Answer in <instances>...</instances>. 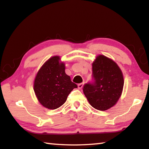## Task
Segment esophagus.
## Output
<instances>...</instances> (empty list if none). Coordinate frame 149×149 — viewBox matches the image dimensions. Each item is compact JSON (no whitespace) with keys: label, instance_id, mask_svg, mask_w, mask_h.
I'll return each mask as SVG.
<instances>
[{"label":"esophagus","instance_id":"34e87169","mask_svg":"<svg viewBox=\"0 0 149 149\" xmlns=\"http://www.w3.org/2000/svg\"><path fill=\"white\" fill-rule=\"evenodd\" d=\"M83 85H84V83H80L78 84V88L79 89H82L83 87Z\"/></svg>","mask_w":149,"mask_h":149}]
</instances>
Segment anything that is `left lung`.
Segmentation results:
<instances>
[{
  "label": "left lung",
  "instance_id": "left-lung-1",
  "mask_svg": "<svg viewBox=\"0 0 149 149\" xmlns=\"http://www.w3.org/2000/svg\"><path fill=\"white\" fill-rule=\"evenodd\" d=\"M92 71L94 83L84 85V95L95 109H109L121 97L124 84L122 72L113 60L104 55L96 57Z\"/></svg>",
  "mask_w": 149,
  "mask_h": 149
}]
</instances>
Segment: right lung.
I'll return each mask as SVG.
<instances>
[{
	"mask_svg": "<svg viewBox=\"0 0 149 149\" xmlns=\"http://www.w3.org/2000/svg\"><path fill=\"white\" fill-rule=\"evenodd\" d=\"M34 91L39 102L49 109H56L64 104L70 93L77 88L65 73V64L59 56L49 58L37 72Z\"/></svg>",
	"mask_w": 149,
	"mask_h": 149,
	"instance_id": "1",
	"label": "right lung"
}]
</instances>
